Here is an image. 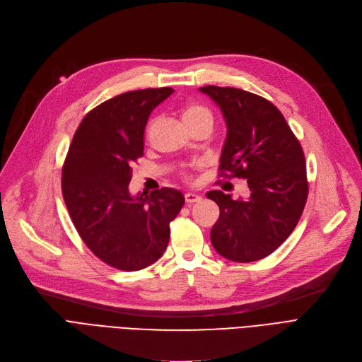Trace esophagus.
<instances>
[{"mask_svg": "<svg viewBox=\"0 0 362 362\" xmlns=\"http://www.w3.org/2000/svg\"><path fill=\"white\" fill-rule=\"evenodd\" d=\"M185 199H186L187 204H194V202L201 201V195H198L195 192H186L185 194Z\"/></svg>", "mask_w": 362, "mask_h": 362, "instance_id": "1", "label": "esophagus"}]
</instances>
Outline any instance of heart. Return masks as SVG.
Instances as JSON below:
<instances>
[{
    "label": "heart",
    "instance_id": "1",
    "mask_svg": "<svg viewBox=\"0 0 362 362\" xmlns=\"http://www.w3.org/2000/svg\"><path fill=\"white\" fill-rule=\"evenodd\" d=\"M182 120L183 123L187 122H192V120H198V119H208V120H213L211 117V112L208 108H205L204 105L199 104H187L182 108ZM149 130V127H148Z\"/></svg>",
    "mask_w": 362,
    "mask_h": 362
}]
</instances>
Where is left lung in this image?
<instances>
[{
  "label": "left lung",
  "mask_w": 362,
  "mask_h": 362,
  "mask_svg": "<svg viewBox=\"0 0 362 362\" xmlns=\"http://www.w3.org/2000/svg\"><path fill=\"white\" fill-rule=\"evenodd\" d=\"M199 90L220 107L226 122L221 175L246 179L251 191L248 199L236 201L221 191L206 194L220 208L211 243L230 261H258L289 238L305 206L308 182L300 144L265 98L238 88L210 85Z\"/></svg>",
  "instance_id": "8db88e82"
}]
</instances>
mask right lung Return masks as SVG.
<instances>
[{
    "label": "right lung",
    "mask_w": 362,
    "mask_h": 362,
    "mask_svg": "<svg viewBox=\"0 0 362 362\" xmlns=\"http://www.w3.org/2000/svg\"><path fill=\"white\" fill-rule=\"evenodd\" d=\"M175 90L141 89L89 111L76 130L63 167L62 189L76 230L114 269L142 270L165 251L185 197L173 187L149 195L129 192L132 163L144 156L149 114Z\"/></svg>",
    "instance_id": "obj_1"
}]
</instances>
